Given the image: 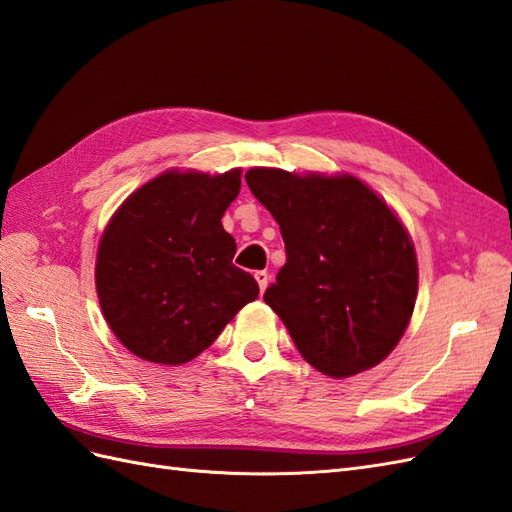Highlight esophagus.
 Returning <instances> with one entry per match:
<instances>
[{"instance_id":"obj_1","label":"esophagus","mask_w":512,"mask_h":512,"mask_svg":"<svg viewBox=\"0 0 512 512\" xmlns=\"http://www.w3.org/2000/svg\"><path fill=\"white\" fill-rule=\"evenodd\" d=\"M255 281H257V285H259V290L264 292L266 287H268V281H270L268 272H266V270H257V272H255Z\"/></svg>"}]
</instances>
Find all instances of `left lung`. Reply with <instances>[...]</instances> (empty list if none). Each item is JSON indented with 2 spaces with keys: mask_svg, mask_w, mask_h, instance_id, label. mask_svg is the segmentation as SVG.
I'll return each mask as SVG.
<instances>
[{
  "mask_svg": "<svg viewBox=\"0 0 512 512\" xmlns=\"http://www.w3.org/2000/svg\"><path fill=\"white\" fill-rule=\"evenodd\" d=\"M246 183L279 222L285 266L264 300L326 376L370 370L396 348L417 296L409 233L352 175L251 168Z\"/></svg>",
  "mask_w": 512,
  "mask_h": 512,
  "instance_id": "left-lung-1",
  "label": "left lung"
}]
</instances>
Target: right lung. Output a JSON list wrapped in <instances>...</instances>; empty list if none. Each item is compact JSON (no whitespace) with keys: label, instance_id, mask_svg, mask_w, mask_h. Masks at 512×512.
I'll list each match as a JSON object with an SVG mask.
<instances>
[{"label":"right lung","instance_id":"1","mask_svg":"<svg viewBox=\"0 0 512 512\" xmlns=\"http://www.w3.org/2000/svg\"><path fill=\"white\" fill-rule=\"evenodd\" d=\"M240 175V168L214 177L168 170L108 222L97 296L110 329L136 357L192 361L257 298V281L233 266L235 240L220 222L240 194Z\"/></svg>","mask_w":512,"mask_h":512}]
</instances>
